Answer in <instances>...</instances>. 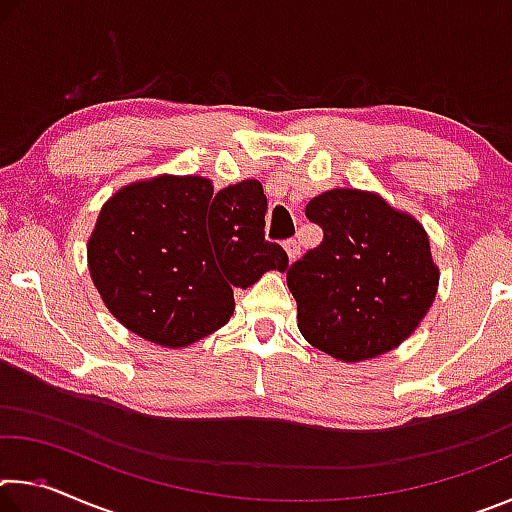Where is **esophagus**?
I'll return each mask as SVG.
<instances>
[{"label":"esophagus","mask_w":512,"mask_h":512,"mask_svg":"<svg viewBox=\"0 0 512 512\" xmlns=\"http://www.w3.org/2000/svg\"><path fill=\"white\" fill-rule=\"evenodd\" d=\"M284 250H287V255H289L291 262H296V259L300 257V244H298L296 239H289V241H284Z\"/></svg>","instance_id":"1"}]
</instances>
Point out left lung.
Here are the masks:
<instances>
[{
    "instance_id": "8db88e82",
    "label": "left lung",
    "mask_w": 512,
    "mask_h": 512,
    "mask_svg": "<svg viewBox=\"0 0 512 512\" xmlns=\"http://www.w3.org/2000/svg\"><path fill=\"white\" fill-rule=\"evenodd\" d=\"M305 214L325 237L287 273L300 334L345 363L375 359L409 339L440 280L422 223L352 187L314 196Z\"/></svg>"
}]
</instances>
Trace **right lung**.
I'll return each instance as SVG.
<instances>
[{"instance_id":"right-lung-1","label":"right lung","mask_w":512,"mask_h":512,"mask_svg":"<svg viewBox=\"0 0 512 512\" xmlns=\"http://www.w3.org/2000/svg\"><path fill=\"white\" fill-rule=\"evenodd\" d=\"M259 180L214 192L210 178L160 176L117 189L88 239V268L103 305L128 332L162 348H187L235 311V289L289 257L264 239Z\"/></svg>"}]
</instances>
